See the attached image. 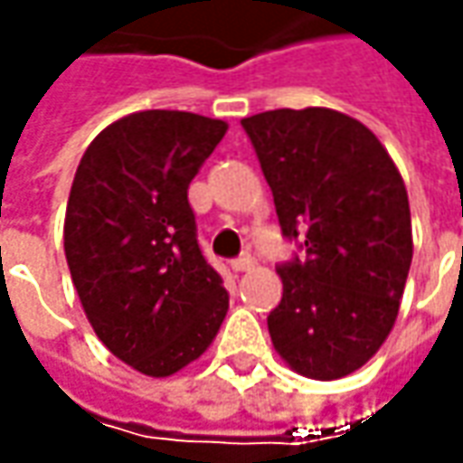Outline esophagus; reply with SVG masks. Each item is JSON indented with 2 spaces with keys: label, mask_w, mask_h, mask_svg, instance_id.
<instances>
[{
  "label": "esophagus",
  "mask_w": 463,
  "mask_h": 463,
  "mask_svg": "<svg viewBox=\"0 0 463 463\" xmlns=\"http://www.w3.org/2000/svg\"><path fill=\"white\" fill-rule=\"evenodd\" d=\"M252 268H255V258L252 255H241V258L232 260V270H237V273L252 270Z\"/></svg>",
  "instance_id": "esophagus-1"
}]
</instances>
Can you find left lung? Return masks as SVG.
Segmentation results:
<instances>
[{
	"label": "left lung",
	"instance_id": "1",
	"mask_svg": "<svg viewBox=\"0 0 463 463\" xmlns=\"http://www.w3.org/2000/svg\"><path fill=\"white\" fill-rule=\"evenodd\" d=\"M241 128L283 237H301L307 252L278 268L273 347L301 376L343 379L376 355L400 311L412 262L404 180L361 120L329 108L268 110Z\"/></svg>",
	"mask_w": 463,
	"mask_h": 463
}]
</instances>
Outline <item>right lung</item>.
I'll return each instance as SVG.
<instances>
[{
  "label": "right lung",
  "mask_w": 463,
  "mask_h": 463,
  "mask_svg": "<svg viewBox=\"0 0 463 463\" xmlns=\"http://www.w3.org/2000/svg\"><path fill=\"white\" fill-rule=\"evenodd\" d=\"M226 128L183 110L131 113L95 136L71 183L63 252L81 309L102 345L154 379L198 361L229 309L187 203Z\"/></svg>",
  "instance_id": "obj_1"
}]
</instances>
